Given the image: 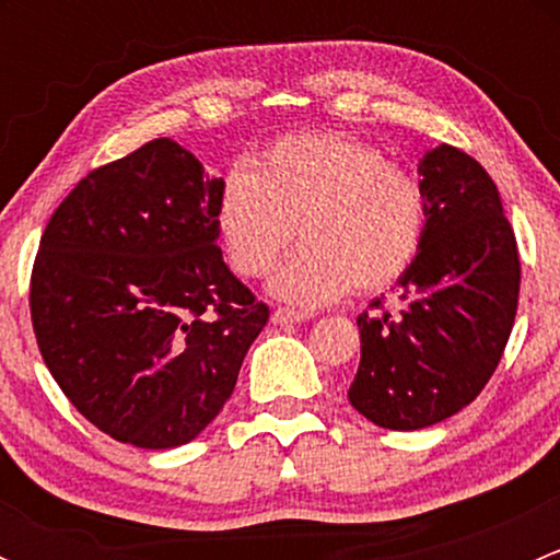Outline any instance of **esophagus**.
<instances>
[{
    "mask_svg": "<svg viewBox=\"0 0 560 560\" xmlns=\"http://www.w3.org/2000/svg\"><path fill=\"white\" fill-rule=\"evenodd\" d=\"M308 316L306 312H292V308H276L273 314H270V319H273V325H295V322H306Z\"/></svg>",
    "mask_w": 560,
    "mask_h": 560,
    "instance_id": "obj_1",
    "label": "esophagus"
}]
</instances>
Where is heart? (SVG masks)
<instances>
[{
  "label": "heart",
  "mask_w": 560,
  "mask_h": 560,
  "mask_svg": "<svg viewBox=\"0 0 560 560\" xmlns=\"http://www.w3.org/2000/svg\"><path fill=\"white\" fill-rule=\"evenodd\" d=\"M217 228L233 270L259 279L290 246L270 292L298 308L325 306L352 287L385 290L411 268L428 228L420 178L376 145L341 132H298L270 143L254 171L224 173Z\"/></svg>",
  "instance_id": "heart-1"
}]
</instances>
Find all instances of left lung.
<instances>
[{"mask_svg": "<svg viewBox=\"0 0 560 560\" xmlns=\"http://www.w3.org/2000/svg\"><path fill=\"white\" fill-rule=\"evenodd\" d=\"M417 173L425 241L395 281L400 312L358 316L360 365L349 385V404L389 431L436 425L482 393L521 292L515 233L485 167L442 143L425 151Z\"/></svg>", "mask_w": 560, "mask_h": 560, "instance_id": "8db88e82", "label": "left lung"}]
</instances>
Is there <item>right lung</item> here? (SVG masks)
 I'll return each mask as SVG.
<instances>
[{
    "instance_id": "right-lung-1",
    "label": "right lung",
    "mask_w": 560,
    "mask_h": 560,
    "mask_svg": "<svg viewBox=\"0 0 560 560\" xmlns=\"http://www.w3.org/2000/svg\"><path fill=\"white\" fill-rule=\"evenodd\" d=\"M219 189L195 154L156 138L89 173L39 238L37 347L116 442L171 450L200 436L268 322L217 246Z\"/></svg>"
}]
</instances>
